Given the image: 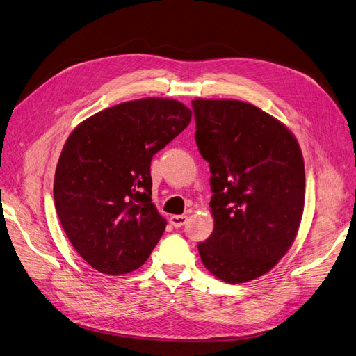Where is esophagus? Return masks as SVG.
<instances>
[{
	"label": "esophagus",
	"mask_w": 356,
	"mask_h": 356,
	"mask_svg": "<svg viewBox=\"0 0 356 356\" xmlns=\"http://www.w3.org/2000/svg\"><path fill=\"white\" fill-rule=\"evenodd\" d=\"M170 224L174 225V227H182L187 222V215H172V217L169 218Z\"/></svg>",
	"instance_id": "obj_1"
}]
</instances>
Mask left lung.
<instances>
[{"instance_id":"obj_1","label":"left lung","mask_w":356,"mask_h":356,"mask_svg":"<svg viewBox=\"0 0 356 356\" xmlns=\"http://www.w3.org/2000/svg\"><path fill=\"white\" fill-rule=\"evenodd\" d=\"M196 144L211 170L213 232L203 266L227 284L266 275L293 245L305 208V161L296 136L236 99H195Z\"/></svg>"}]
</instances>
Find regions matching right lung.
<instances>
[{
  "label": "right lung",
  "instance_id": "add662e5",
  "mask_svg": "<svg viewBox=\"0 0 356 356\" xmlns=\"http://www.w3.org/2000/svg\"><path fill=\"white\" fill-rule=\"evenodd\" d=\"M190 120L179 101L144 98L96 113L68 136L55 208L74 250L95 270L129 273L154 250L166 220L152 203L149 165Z\"/></svg>",
  "mask_w": 356,
  "mask_h": 356
}]
</instances>
